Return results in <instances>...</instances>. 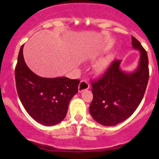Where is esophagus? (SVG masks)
Segmentation results:
<instances>
[{
  "label": "esophagus",
  "mask_w": 159,
  "mask_h": 159,
  "mask_svg": "<svg viewBox=\"0 0 159 159\" xmlns=\"http://www.w3.org/2000/svg\"><path fill=\"white\" fill-rule=\"evenodd\" d=\"M89 83L88 82V81L82 80V81H81L79 86H78V91H79V92H82L83 91H85V90L89 89Z\"/></svg>",
  "instance_id": "34e87169"
}]
</instances>
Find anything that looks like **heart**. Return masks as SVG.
<instances>
[{
    "label": "heart",
    "mask_w": 159,
    "mask_h": 159,
    "mask_svg": "<svg viewBox=\"0 0 159 159\" xmlns=\"http://www.w3.org/2000/svg\"><path fill=\"white\" fill-rule=\"evenodd\" d=\"M108 66H109V58L108 57H103L96 63L94 69L98 74H103L108 69Z\"/></svg>",
    "instance_id": "1"
}]
</instances>
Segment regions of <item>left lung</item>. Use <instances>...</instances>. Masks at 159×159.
Masks as SVG:
<instances>
[{
	"label": "left lung",
	"mask_w": 159,
	"mask_h": 159,
	"mask_svg": "<svg viewBox=\"0 0 159 159\" xmlns=\"http://www.w3.org/2000/svg\"><path fill=\"white\" fill-rule=\"evenodd\" d=\"M131 44L140 52L138 67L134 71L121 70V61L115 60L100 79L91 82L93 100L89 111L102 125H116L129 118L145 94L149 78L148 55L133 36Z\"/></svg>",
	"instance_id": "1"
}]
</instances>
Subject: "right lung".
I'll return each instance as SVG.
<instances>
[{
	"label": "right lung",
	"mask_w": 159,
	"mask_h": 159,
	"mask_svg": "<svg viewBox=\"0 0 159 159\" xmlns=\"http://www.w3.org/2000/svg\"><path fill=\"white\" fill-rule=\"evenodd\" d=\"M21 46L15 68L16 88L28 115L40 124L52 126L63 121L80 81L66 77L48 78L37 75L25 61Z\"/></svg>",
	"instance_id": "add662e5"
}]
</instances>
